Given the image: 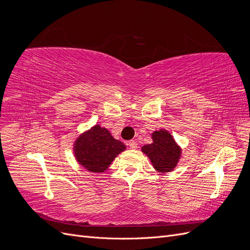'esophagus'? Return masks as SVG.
Listing matches in <instances>:
<instances>
[{
  "instance_id": "1",
  "label": "esophagus",
  "mask_w": 250,
  "mask_h": 250,
  "mask_svg": "<svg viewBox=\"0 0 250 250\" xmlns=\"http://www.w3.org/2000/svg\"><path fill=\"white\" fill-rule=\"evenodd\" d=\"M128 145H129L130 149H137L138 148V144L135 141H129V143H128Z\"/></svg>"
}]
</instances>
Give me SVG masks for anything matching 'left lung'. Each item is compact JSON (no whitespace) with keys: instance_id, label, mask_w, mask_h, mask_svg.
Returning a JSON list of instances; mask_svg holds the SVG:
<instances>
[{"instance_id":"8db88e82","label":"left lung","mask_w":250,"mask_h":250,"mask_svg":"<svg viewBox=\"0 0 250 250\" xmlns=\"http://www.w3.org/2000/svg\"><path fill=\"white\" fill-rule=\"evenodd\" d=\"M151 138L153 142L143 146L142 152L149 157L157 172L167 173L173 171L181 156V148L171 133L165 129L154 131L151 134Z\"/></svg>"}]
</instances>
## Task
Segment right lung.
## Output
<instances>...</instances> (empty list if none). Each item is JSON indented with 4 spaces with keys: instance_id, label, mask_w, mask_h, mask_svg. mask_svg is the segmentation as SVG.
<instances>
[{
    "instance_id": "1",
    "label": "right lung",
    "mask_w": 250,
    "mask_h": 250,
    "mask_svg": "<svg viewBox=\"0 0 250 250\" xmlns=\"http://www.w3.org/2000/svg\"><path fill=\"white\" fill-rule=\"evenodd\" d=\"M126 149L124 144L113 139L110 132L95 125L75 141L74 154L79 165L88 172L103 173L117 155Z\"/></svg>"
}]
</instances>
